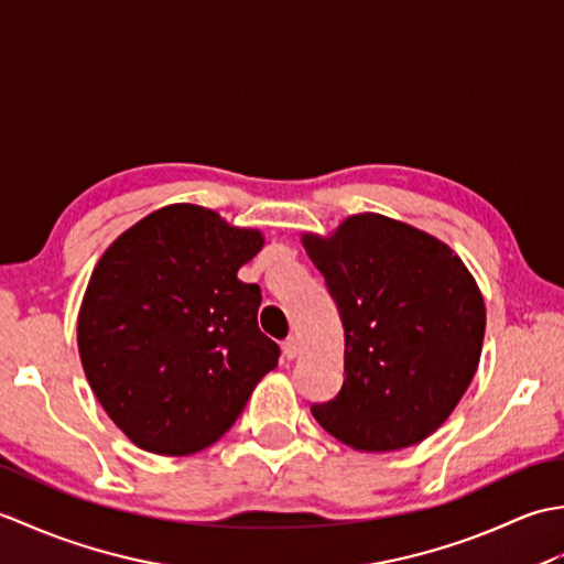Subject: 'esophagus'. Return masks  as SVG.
Returning a JSON list of instances; mask_svg holds the SVG:
<instances>
[{"label": "esophagus", "instance_id": "34e87169", "mask_svg": "<svg viewBox=\"0 0 564 564\" xmlns=\"http://www.w3.org/2000/svg\"><path fill=\"white\" fill-rule=\"evenodd\" d=\"M281 349H283V356L291 361V358L297 356V349H301V346H297V339H295V337H289V339H285V341L281 344Z\"/></svg>", "mask_w": 564, "mask_h": 564}]
</instances>
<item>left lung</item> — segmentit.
<instances>
[{
    "mask_svg": "<svg viewBox=\"0 0 564 564\" xmlns=\"http://www.w3.org/2000/svg\"><path fill=\"white\" fill-rule=\"evenodd\" d=\"M303 245L344 327V382L313 416L356 451L424 441L480 364L485 303L470 271L436 237L376 213Z\"/></svg>",
    "mask_w": 564,
    "mask_h": 564,
    "instance_id": "left-lung-1",
    "label": "left lung"
}]
</instances>
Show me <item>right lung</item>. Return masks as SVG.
Returning <instances> with one entry per match:
<instances>
[{
  "instance_id": "1",
  "label": "right lung",
  "mask_w": 564,
  "mask_h": 564,
  "mask_svg": "<svg viewBox=\"0 0 564 564\" xmlns=\"http://www.w3.org/2000/svg\"><path fill=\"white\" fill-rule=\"evenodd\" d=\"M263 239L178 203L104 251L79 310L84 373L116 426L150 453L218 441L279 364L259 329L261 289L237 279Z\"/></svg>"
}]
</instances>
